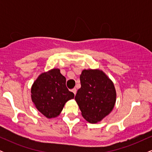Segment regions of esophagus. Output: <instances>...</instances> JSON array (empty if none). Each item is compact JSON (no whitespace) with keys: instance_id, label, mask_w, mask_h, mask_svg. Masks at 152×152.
I'll return each mask as SVG.
<instances>
[{"instance_id":"esophagus-1","label":"esophagus","mask_w":152,"mask_h":152,"mask_svg":"<svg viewBox=\"0 0 152 152\" xmlns=\"http://www.w3.org/2000/svg\"><path fill=\"white\" fill-rule=\"evenodd\" d=\"M71 91L73 92V93H74V95H76V88H73L72 90H71Z\"/></svg>"}]
</instances>
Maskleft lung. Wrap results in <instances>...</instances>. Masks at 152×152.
I'll return each mask as SVG.
<instances>
[{
    "mask_svg": "<svg viewBox=\"0 0 152 152\" xmlns=\"http://www.w3.org/2000/svg\"><path fill=\"white\" fill-rule=\"evenodd\" d=\"M81 87L75 100L85 120L91 124L101 121L114 108L116 91L113 81L100 69H83L80 76Z\"/></svg>",
    "mask_w": 152,
    "mask_h": 152,
    "instance_id": "1",
    "label": "left lung"
}]
</instances>
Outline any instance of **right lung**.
<instances>
[{
  "label": "right lung",
  "mask_w": 152,
  "mask_h": 152,
  "mask_svg": "<svg viewBox=\"0 0 152 152\" xmlns=\"http://www.w3.org/2000/svg\"><path fill=\"white\" fill-rule=\"evenodd\" d=\"M66 79L59 69H52L38 76L33 83L31 96L35 107L47 118L57 117L74 94L66 86Z\"/></svg>",
  "instance_id": "obj_1"
}]
</instances>
